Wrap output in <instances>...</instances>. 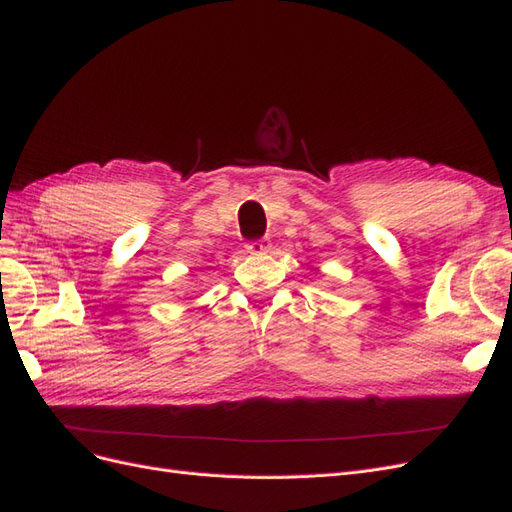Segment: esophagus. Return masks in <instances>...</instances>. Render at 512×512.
<instances>
[{"mask_svg": "<svg viewBox=\"0 0 512 512\" xmlns=\"http://www.w3.org/2000/svg\"><path fill=\"white\" fill-rule=\"evenodd\" d=\"M246 251L253 253V255H257V253H268V251H270V240H268V238L251 240V242L246 244Z\"/></svg>", "mask_w": 512, "mask_h": 512, "instance_id": "obj_1", "label": "esophagus"}]
</instances>
